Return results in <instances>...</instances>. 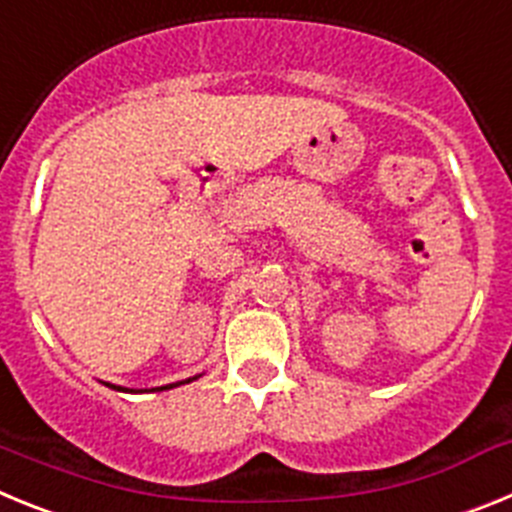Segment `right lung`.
<instances>
[{"label": "right lung", "mask_w": 512, "mask_h": 512, "mask_svg": "<svg viewBox=\"0 0 512 512\" xmlns=\"http://www.w3.org/2000/svg\"><path fill=\"white\" fill-rule=\"evenodd\" d=\"M197 377H189L184 379V382H176V384H164V387H156V390L151 392H164V390H171V387H179V384H187V382H194ZM107 387H112V390H120V392H133V390H125V387H115V384H107Z\"/></svg>", "instance_id": "1"}]
</instances>
